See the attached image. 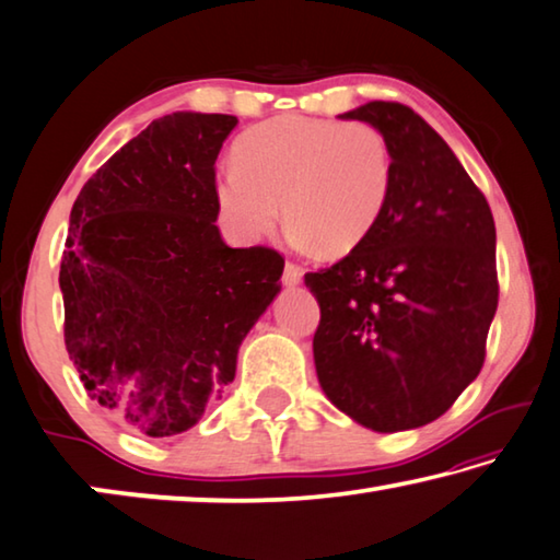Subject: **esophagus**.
<instances>
[{"instance_id": "obj_1", "label": "esophagus", "mask_w": 560, "mask_h": 560, "mask_svg": "<svg viewBox=\"0 0 560 560\" xmlns=\"http://www.w3.org/2000/svg\"><path fill=\"white\" fill-rule=\"evenodd\" d=\"M302 275H305V270H302L300 265L288 262L285 270H282V282H285V285H300Z\"/></svg>"}]
</instances>
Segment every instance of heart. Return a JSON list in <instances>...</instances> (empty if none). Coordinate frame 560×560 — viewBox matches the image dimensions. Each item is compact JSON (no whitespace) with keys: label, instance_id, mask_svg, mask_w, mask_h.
I'll use <instances>...</instances> for the list:
<instances>
[{"label":"heart","instance_id":"heart-1","mask_svg":"<svg viewBox=\"0 0 560 560\" xmlns=\"http://www.w3.org/2000/svg\"><path fill=\"white\" fill-rule=\"evenodd\" d=\"M392 180L389 143L374 126L278 116L237 139L235 163L215 176V206L241 243L268 235L285 210L300 245L347 255L380 223Z\"/></svg>","mask_w":560,"mask_h":560}]
</instances>
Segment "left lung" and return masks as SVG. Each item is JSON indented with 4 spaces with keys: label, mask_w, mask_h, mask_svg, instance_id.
I'll return each mask as SVG.
<instances>
[{
    "label": "left lung",
    "mask_w": 560,
    "mask_h": 560,
    "mask_svg": "<svg viewBox=\"0 0 560 560\" xmlns=\"http://www.w3.org/2000/svg\"><path fill=\"white\" fill-rule=\"evenodd\" d=\"M340 118L377 128L394 159L389 203L370 237L307 272L319 302V387L374 432L444 415L481 372L499 305L497 228L487 198L424 118L370 101Z\"/></svg>",
    "instance_id": "obj_1"
}]
</instances>
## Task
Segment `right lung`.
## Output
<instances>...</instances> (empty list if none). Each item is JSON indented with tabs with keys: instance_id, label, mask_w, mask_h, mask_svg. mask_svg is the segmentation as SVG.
<instances>
[{
	"instance_id": "add662e5",
	"label": "right lung",
	"mask_w": 560,
	"mask_h": 560,
	"mask_svg": "<svg viewBox=\"0 0 560 560\" xmlns=\"http://www.w3.org/2000/svg\"><path fill=\"white\" fill-rule=\"evenodd\" d=\"M235 126L228 114L155 118L73 200L63 342L89 397L145 436L198 424L280 292L282 255L228 247L215 225V159Z\"/></svg>"
}]
</instances>
